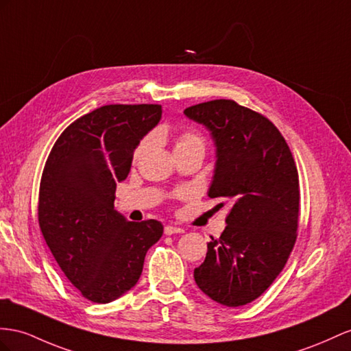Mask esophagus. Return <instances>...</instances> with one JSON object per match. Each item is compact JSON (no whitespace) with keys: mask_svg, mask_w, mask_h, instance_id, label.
I'll return each instance as SVG.
<instances>
[{"mask_svg":"<svg viewBox=\"0 0 351 351\" xmlns=\"http://www.w3.org/2000/svg\"><path fill=\"white\" fill-rule=\"evenodd\" d=\"M181 232H184V230L179 228V227H175V226H166V227H165V234H166V236L181 234Z\"/></svg>","mask_w":351,"mask_h":351,"instance_id":"1","label":"esophagus"}]
</instances>
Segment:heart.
Here are the masks:
<instances>
[{
	"instance_id": "heart-1",
	"label": "heart",
	"mask_w": 351,
	"mask_h": 351,
	"mask_svg": "<svg viewBox=\"0 0 351 351\" xmlns=\"http://www.w3.org/2000/svg\"><path fill=\"white\" fill-rule=\"evenodd\" d=\"M145 147H147V141H143L136 149V156H139L141 152L145 149ZM186 148H203L204 149V138L202 136L199 132H195V130H191V129L182 130L176 138L175 151L186 149Z\"/></svg>"
}]
</instances>
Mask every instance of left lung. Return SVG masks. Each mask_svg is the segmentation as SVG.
<instances>
[{"instance_id":"8db88e82","label":"left lung","mask_w":351,"mask_h":351,"mask_svg":"<svg viewBox=\"0 0 351 351\" xmlns=\"http://www.w3.org/2000/svg\"><path fill=\"white\" fill-rule=\"evenodd\" d=\"M184 114L204 124L217 143L209 197L232 204L194 278L213 301L239 307L261 296L289 259L298 236V170L282 133L250 108L217 99Z\"/></svg>"}]
</instances>
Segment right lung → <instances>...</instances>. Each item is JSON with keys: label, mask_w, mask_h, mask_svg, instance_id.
Listing matches in <instances>:
<instances>
[{"label": "right lung", "mask_w": 351, "mask_h": 351, "mask_svg": "<svg viewBox=\"0 0 351 351\" xmlns=\"http://www.w3.org/2000/svg\"><path fill=\"white\" fill-rule=\"evenodd\" d=\"M161 105H105L60 133L41 175L38 223L60 269L86 300L106 304L136 285L156 219L125 221L114 209L117 182L134 148L160 121Z\"/></svg>", "instance_id": "obj_1"}]
</instances>
